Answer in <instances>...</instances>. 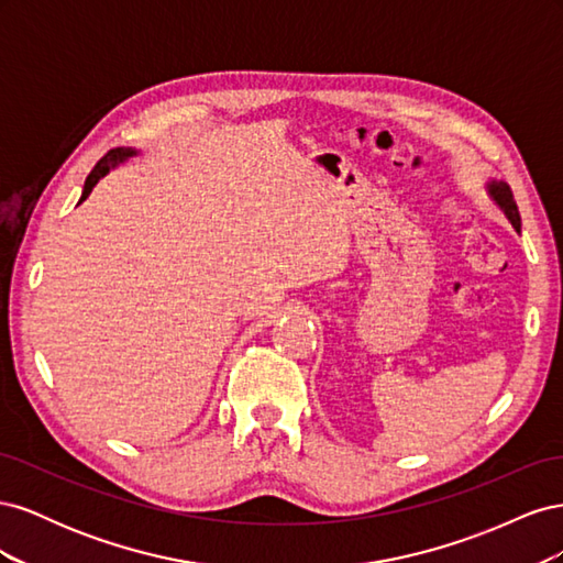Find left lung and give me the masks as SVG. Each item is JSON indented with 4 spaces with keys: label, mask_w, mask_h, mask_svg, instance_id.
Here are the masks:
<instances>
[{
    "label": "left lung",
    "mask_w": 563,
    "mask_h": 563,
    "mask_svg": "<svg viewBox=\"0 0 563 563\" xmlns=\"http://www.w3.org/2000/svg\"><path fill=\"white\" fill-rule=\"evenodd\" d=\"M488 195H490L493 201L498 203V209L507 216V220L515 225V230H521V216H519L517 201H515L512 190H509V185L503 183V180H490L488 183Z\"/></svg>",
    "instance_id": "left-lung-1"
}]
</instances>
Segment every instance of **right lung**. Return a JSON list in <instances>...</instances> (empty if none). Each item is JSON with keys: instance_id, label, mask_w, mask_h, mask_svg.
<instances>
[{"instance_id": "obj_1", "label": "right lung", "mask_w": 563, "mask_h": 563, "mask_svg": "<svg viewBox=\"0 0 563 563\" xmlns=\"http://www.w3.org/2000/svg\"><path fill=\"white\" fill-rule=\"evenodd\" d=\"M135 155H139V152H135L133 147H114V150H110L108 155L93 166V172L89 174L87 183H84V190H81V199H79V201H84V199H87V197L91 195L96 183H98L100 178H103L106 174H110V168H114L117 164H122V162H126L129 157H135Z\"/></svg>"}]
</instances>
